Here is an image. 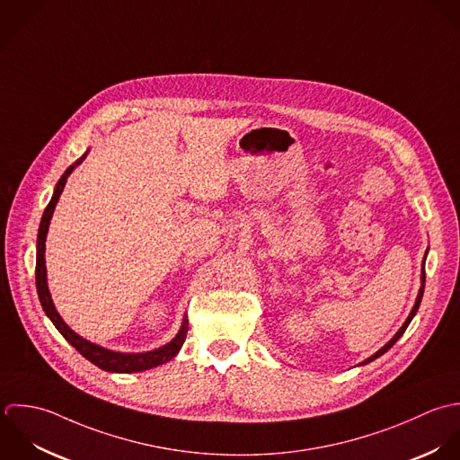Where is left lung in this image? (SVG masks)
<instances>
[{
  "mask_svg": "<svg viewBox=\"0 0 460 460\" xmlns=\"http://www.w3.org/2000/svg\"><path fill=\"white\" fill-rule=\"evenodd\" d=\"M427 255H429V250H427V252H425V257H423V264H421V266H423V270H421V288H420V293H418V298H416V304H414V306H412V310H411V314H409V317H407V319H405V323H403V324H402V326H400V330H398V332H396V333H394V335H393V339H391V341H389V342H385V344H384V346H382V348H380V349H378V351H376V353H373V355H371V357H367V358H366V360H362V362H360V364H358V366H364V364H369V362H373V360H375V358H378V357H380V355H384V353H385V351H387V349H389V348H393V344H394V342H396V341H398V339H400V337H402V335H403V332H405V330H407V326H409V324H411V321H412V317H414V315H416V312H418V308H420V304H421V298H423V291H425V261H427Z\"/></svg>",
  "mask_w": 460,
  "mask_h": 460,
  "instance_id": "obj_1",
  "label": "left lung"
}]
</instances>
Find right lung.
Listing matches in <instances>:
<instances>
[{
  "label": "right lung",
  "instance_id": "right-lung-1",
  "mask_svg": "<svg viewBox=\"0 0 460 460\" xmlns=\"http://www.w3.org/2000/svg\"><path fill=\"white\" fill-rule=\"evenodd\" d=\"M87 154L82 155L73 165H69L66 169V172L60 176V180L55 185L53 196L42 214L40 225H39V234H37V264H35V284H37V295L40 300L42 310L46 312V315L51 319V323L55 324V328L64 335V339L80 351V355H84L87 360H91L94 366H98L103 371H111V373H136V371H146L156 367L160 364H165L167 360H171L172 357H176V353L180 351V348L185 342V335L189 330V319L187 315H183L181 326L178 330V333L164 346L152 349V351H143V353H121V351H114L109 348H103L96 342H91L87 339H84L82 335H78L75 330H71L64 319L60 317V314L57 312V308L53 305L49 289H48V275H46V259H44V252H46V235H48V228H49V221L53 217V210L58 203V198L66 187L67 176L75 171L76 165H80L84 162V158Z\"/></svg>",
  "mask_w": 460,
  "mask_h": 460
}]
</instances>
